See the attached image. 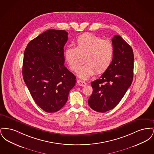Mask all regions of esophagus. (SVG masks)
<instances>
[{"label":"esophagus","mask_w":154,"mask_h":154,"mask_svg":"<svg viewBox=\"0 0 154 154\" xmlns=\"http://www.w3.org/2000/svg\"><path fill=\"white\" fill-rule=\"evenodd\" d=\"M77 84H78L79 85L81 86V87H84V86L86 85L87 84H86L85 82H84V81H83L79 80H77Z\"/></svg>","instance_id":"obj_1"}]
</instances>
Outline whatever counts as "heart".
Returning a JSON list of instances; mask_svg holds the SVG:
<instances>
[{
  "label": "heart",
  "mask_w": 154,
  "mask_h": 154,
  "mask_svg": "<svg viewBox=\"0 0 154 154\" xmlns=\"http://www.w3.org/2000/svg\"><path fill=\"white\" fill-rule=\"evenodd\" d=\"M114 53V45L110 41L86 33L77 38L75 47L66 48L64 57L70 69L76 72L81 57L84 56L85 63L78 69L77 74L81 79L87 80L95 72L96 74L105 72L111 65Z\"/></svg>",
  "instance_id": "1"
}]
</instances>
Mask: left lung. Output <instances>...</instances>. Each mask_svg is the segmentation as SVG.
Instances as JSON below:
<instances>
[{"label":"left lung","mask_w":154,"mask_h":154,"mask_svg":"<svg viewBox=\"0 0 154 154\" xmlns=\"http://www.w3.org/2000/svg\"><path fill=\"white\" fill-rule=\"evenodd\" d=\"M114 57L109 69L91 82L93 92L88 99L90 107L104 112L114 109L132 84L134 55L132 47L119 35L112 38Z\"/></svg>","instance_id":"1"}]
</instances>
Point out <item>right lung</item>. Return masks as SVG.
Instances as JSON below:
<instances>
[{
	"label": "right lung",
	"instance_id": "obj_1",
	"mask_svg": "<svg viewBox=\"0 0 154 154\" xmlns=\"http://www.w3.org/2000/svg\"><path fill=\"white\" fill-rule=\"evenodd\" d=\"M68 33L48 29L31 40L24 52L22 75L30 94L44 111L54 112L66 104L76 77L64 66Z\"/></svg>",
	"mask_w": 154,
	"mask_h": 154
}]
</instances>
